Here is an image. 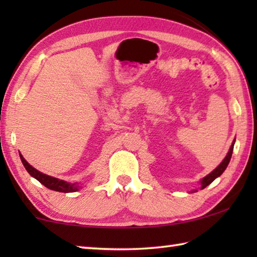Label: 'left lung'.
<instances>
[{
  "label": "left lung",
  "instance_id": "obj_1",
  "mask_svg": "<svg viewBox=\"0 0 257 257\" xmlns=\"http://www.w3.org/2000/svg\"><path fill=\"white\" fill-rule=\"evenodd\" d=\"M233 145H234V141H233V143H232V145H231V147H230V150H229V152H228V154H227V156H225L224 158V160L222 161V162H221V164L219 165V167H217L215 170H213L210 175H207L205 178H203L202 179V189H204L205 188V187H207L208 185L211 184V182L214 180V179H216L217 177H220L221 175H222L223 173V171L225 170V169H227V167H228V164H229V162H230V159H231V155H232V151H233Z\"/></svg>",
  "mask_w": 257,
  "mask_h": 257
}]
</instances>
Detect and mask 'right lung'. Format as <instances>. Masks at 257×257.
Segmentation results:
<instances>
[{
    "label": "right lung",
    "instance_id": "1",
    "mask_svg": "<svg viewBox=\"0 0 257 257\" xmlns=\"http://www.w3.org/2000/svg\"><path fill=\"white\" fill-rule=\"evenodd\" d=\"M20 159L21 162H23L24 167L26 168V170L28 171V173L32 177H34L35 179H37L41 182L42 185H44L46 188L55 190V191H60V193H73V191L78 190V186L76 184H69L67 181L63 180H59L56 178L46 176L44 173L40 172L36 169H34L32 165H30L27 161L24 159V156L20 154Z\"/></svg>",
    "mask_w": 257,
    "mask_h": 257
}]
</instances>
